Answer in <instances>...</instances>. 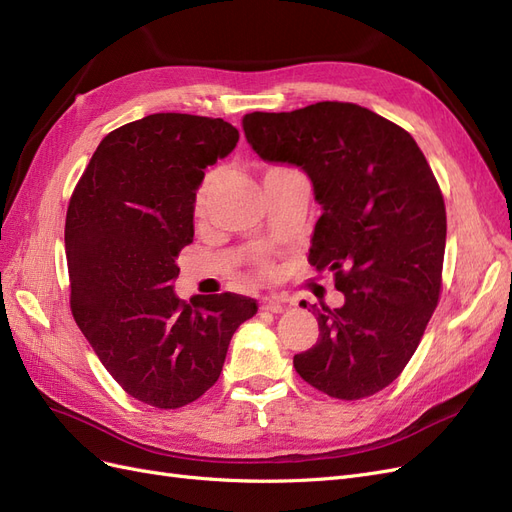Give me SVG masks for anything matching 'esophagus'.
<instances>
[{
	"label": "esophagus",
	"mask_w": 512,
	"mask_h": 512,
	"mask_svg": "<svg viewBox=\"0 0 512 512\" xmlns=\"http://www.w3.org/2000/svg\"><path fill=\"white\" fill-rule=\"evenodd\" d=\"M260 309H262V312L280 314V312H284V301L280 297H275V294H271V297L260 299Z\"/></svg>",
	"instance_id": "1"
}]
</instances>
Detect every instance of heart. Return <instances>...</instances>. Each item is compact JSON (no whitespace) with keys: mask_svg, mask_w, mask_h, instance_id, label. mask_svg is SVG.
Segmentation results:
<instances>
[{"mask_svg":"<svg viewBox=\"0 0 512 512\" xmlns=\"http://www.w3.org/2000/svg\"><path fill=\"white\" fill-rule=\"evenodd\" d=\"M209 192H211V177H207L203 183H200V188H198V194H196V203H194L196 215H203V211H205V205H207V198H209Z\"/></svg>","mask_w":512,"mask_h":512,"instance_id":"1","label":"heart"}]
</instances>
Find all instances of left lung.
Here are the masks:
<instances>
[{
	"label": "left lung",
	"mask_w": 512,
	"mask_h": 512,
	"mask_svg": "<svg viewBox=\"0 0 512 512\" xmlns=\"http://www.w3.org/2000/svg\"><path fill=\"white\" fill-rule=\"evenodd\" d=\"M243 132L260 160L312 181L322 215L309 262L333 271L344 294L335 309L312 305L320 335L294 354V369L335 399L382 391L412 359L440 297L446 209L423 151L350 102L247 113Z\"/></svg>",
	"instance_id": "8db88e82"
}]
</instances>
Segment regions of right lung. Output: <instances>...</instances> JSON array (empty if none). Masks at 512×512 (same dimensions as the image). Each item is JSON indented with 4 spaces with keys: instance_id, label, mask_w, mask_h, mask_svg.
<instances>
[{
    "instance_id": "add662e5",
    "label": "right lung",
    "mask_w": 512,
    "mask_h": 512,
    "mask_svg": "<svg viewBox=\"0 0 512 512\" xmlns=\"http://www.w3.org/2000/svg\"><path fill=\"white\" fill-rule=\"evenodd\" d=\"M224 119L156 113L102 138L66 215L70 307L123 391L153 408L192 404L218 382L258 305L241 294L177 297L205 168L237 147Z\"/></svg>"
}]
</instances>
